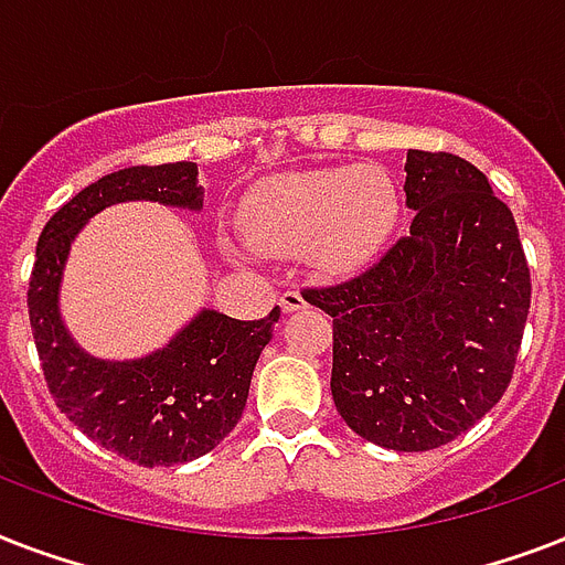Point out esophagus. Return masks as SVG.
<instances>
[{
  "mask_svg": "<svg viewBox=\"0 0 565 565\" xmlns=\"http://www.w3.org/2000/svg\"><path fill=\"white\" fill-rule=\"evenodd\" d=\"M278 305H281L284 313H292V310L308 308V301H305V296H301V292L296 290V287H292V290H284L281 299H278Z\"/></svg>",
  "mask_w": 565,
  "mask_h": 565,
  "instance_id": "obj_1",
  "label": "esophagus"
}]
</instances>
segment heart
<instances>
[{"mask_svg":"<svg viewBox=\"0 0 565 565\" xmlns=\"http://www.w3.org/2000/svg\"><path fill=\"white\" fill-rule=\"evenodd\" d=\"M398 190L377 167L287 172L248 195L246 243L260 255L308 252L326 275H349L377 255L398 220Z\"/></svg>","mask_w":565,"mask_h":565,"instance_id":"1","label":"heart"}]
</instances>
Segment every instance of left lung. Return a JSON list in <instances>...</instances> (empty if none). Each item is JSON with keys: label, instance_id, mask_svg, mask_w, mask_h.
<instances>
[{"label": "left lung", "instance_id": "left-lung-1", "mask_svg": "<svg viewBox=\"0 0 565 565\" xmlns=\"http://www.w3.org/2000/svg\"><path fill=\"white\" fill-rule=\"evenodd\" d=\"M411 231L305 301L334 317L331 395L345 425L393 451H430L499 404L531 308L513 213L478 167L411 149Z\"/></svg>", "mask_w": 565, "mask_h": 565}]
</instances>
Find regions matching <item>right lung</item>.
Returning <instances> with one entry per match:
<instances>
[{
    "instance_id": "1",
    "label": "right lung",
    "mask_w": 565,
    "mask_h": 565,
    "mask_svg": "<svg viewBox=\"0 0 565 565\" xmlns=\"http://www.w3.org/2000/svg\"><path fill=\"white\" fill-rule=\"evenodd\" d=\"M137 199L199 211V167H128L73 195L40 231L29 281L31 334L49 393L66 419L131 463L175 466L207 455L234 430L281 308L255 322L202 310L167 349L137 361H99L78 349L57 310L70 246L102 207Z\"/></svg>"
}]
</instances>
